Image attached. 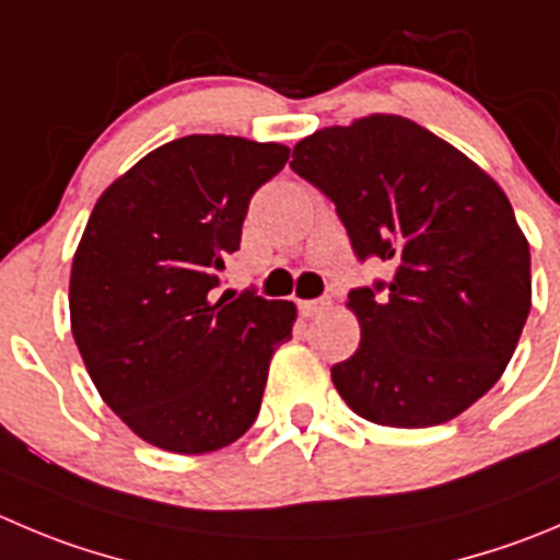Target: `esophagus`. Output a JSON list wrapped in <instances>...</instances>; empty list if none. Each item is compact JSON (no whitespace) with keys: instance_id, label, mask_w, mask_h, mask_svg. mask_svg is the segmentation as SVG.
<instances>
[{"instance_id":"1","label":"esophagus","mask_w":560,"mask_h":560,"mask_svg":"<svg viewBox=\"0 0 560 560\" xmlns=\"http://www.w3.org/2000/svg\"><path fill=\"white\" fill-rule=\"evenodd\" d=\"M327 305V300H300V313L302 316H316V313L324 311Z\"/></svg>"}]
</instances>
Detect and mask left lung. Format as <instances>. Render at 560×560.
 Returning <instances> with one entry per match:
<instances>
[{"mask_svg": "<svg viewBox=\"0 0 560 560\" xmlns=\"http://www.w3.org/2000/svg\"><path fill=\"white\" fill-rule=\"evenodd\" d=\"M296 175L335 203L360 260L390 277L349 291L360 349L332 385L396 429L454 420L503 376L530 313V249L476 162L401 115L329 126L294 145Z\"/></svg>", "mask_w": 560, "mask_h": 560, "instance_id": "8db88e82", "label": "left lung"}]
</instances>
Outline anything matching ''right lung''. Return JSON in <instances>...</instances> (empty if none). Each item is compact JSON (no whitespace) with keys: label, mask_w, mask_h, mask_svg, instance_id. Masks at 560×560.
Listing matches in <instances>:
<instances>
[{"label":"right lung","mask_w":560,"mask_h":560,"mask_svg":"<svg viewBox=\"0 0 560 560\" xmlns=\"http://www.w3.org/2000/svg\"><path fill=\"white\" fill-rule=\"evenodd\" d=\"M280 142L189 135L98 197L71 266V332L90 380L140 440L209 454L255 423L296 305L222 294L249 197L289 162Z\"/></svg>","instance_id":"add662e5"}]
</instances>
